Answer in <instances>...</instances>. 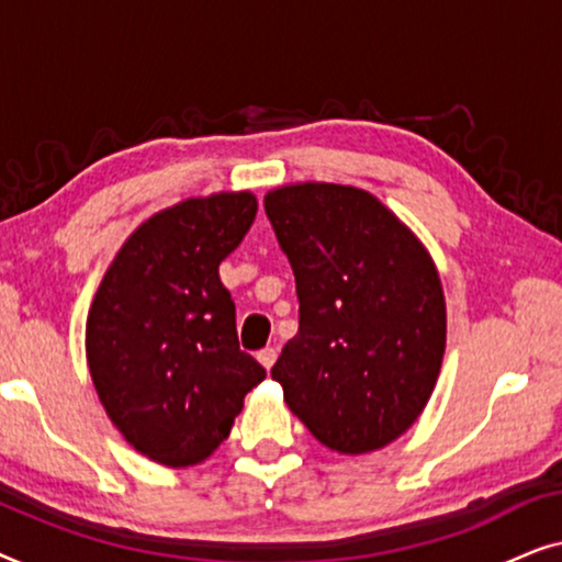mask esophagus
I'll return each mask as SVG.
<instances>
[{
    "instance_id": "1",
    "label": "esophagus",
    "mask_w": 562,
    "mask_h": 562,
    "mask_svg": "<svg viewBox=\"0 0 562 562\" xmlns=\"http://www.w3.org/2000/svg\"><path fill=\"white\" fill-rule=\"evenodd\" d=\"M276 356H279V352H276V348H263V350H258V363L263 366L266 371H271L273 363H276Z\"/></svg>"
}]
</instances>
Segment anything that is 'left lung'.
I'll use <instances>...</instances> for the list:
<instances>
[{
	"instance_id": "obj_1",
	"label": "left lung",
	"mask_w": 562,
	"mask_h": 562,
	"mask_svg": "<svg viewBox=\"0 0 562 562\" xmlns=\"http://www.w3.org/2000/svg\"><path fill=\"white\" fill-rule=\"evenodd\" d=\"M263 204L299 296V333L271 368L289 409L345 456L394 442L442 366L448 322L432 258L363 189L291 183Z\"/></svg>"
}]
</instances>
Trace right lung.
Instances as JSON below:
<instances>
[{
	"mask_svg": "<svg viewBox=\"0 0 562 562\" xmlns=\"http://www.w3.org/2000/svg\"><path fill=\"white\" fill-rule=\"evenodd\" d=\"M250 191L187 199L145 220L99 283L87 360L122 437L168 468L196 465L227 440L266 368L240 350L220 263L243 243Z\"/></svg>",
	"mask_w": 562,
	"mask_h": 562,
	"instance_id": "right-lung-1",
	"label": "right lung"
}]
</instances>
